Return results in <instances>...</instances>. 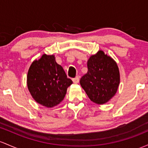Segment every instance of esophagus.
Segmentation results:
<instances>
[{
    "label": "esophagus",
    "mask_w": 148,
    "mask_h": 148,
    "mask_svg": "<svg viewBox=\"0 0 148 148\" xmlns=\"http://www.w3.org/2000/svg\"><path fill=\"white\" fill-rule=\"evenodd\" d=\"M72 81H73V82L74 83V84H78V83H79V77L77 76V77H76L75 78H73Z\"/></svg>",
    "instance_id": "34e87169"
}]
</instances>
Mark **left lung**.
I'll return each instance as SVG.
<instances>
[{"instance_id":"obj_1","label":"left lung","mask_w":148,"mask_h":148,"mask_svg":"<svg viewBox=\"0 0 148 148\" xmlns=\"http://www.w3.org/2000/svg\"><path fill=\"white\" fill-rule=\"evenodd\" d=\"M87 66L88 72L81 78V86L93 103H107L115 95L119 85L117 64L100 50L89 58Z\"/></svg>"}]
</instances>
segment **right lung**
<instances>
[{"instance_id": "right-lung-1", "label": "right lung", "mask_w": 148, "mask_h": 148, "mask_svg": "<svg viewBox=\"0 0 148 148\" xmlns=\"http://www.w3.org/2000/svg\"><path fill=\"white\" fill-rule=\"evenodd\" d=\"M72 81L53 56L43 55L32 62L27 74V86L31 95L38 103L53 108L64 99Z\"/></svg>"}]
</instances>
